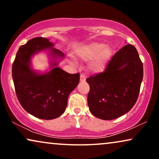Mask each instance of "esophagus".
<instances>
[{
    "mask_svg": "<svg viewBox=\"0 0 159 159\" xmlns=\"http://www.w3.org/2000/svg\"><path fill=\"white\" fill-rule=\"evenodd\" d=\"M85 76H84V75H80V82H84L85 81Z\"/></svg>",
    "mask_w": 159,
    "mask_h": 159,
    "instance_id": "obj_1",
    "label": "esophagus"
}]
</instances>
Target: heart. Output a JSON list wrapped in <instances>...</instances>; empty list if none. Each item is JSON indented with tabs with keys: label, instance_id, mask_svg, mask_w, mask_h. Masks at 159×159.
<instances>
[{
	"label": "heart",
	"instance_id": "heart-1",
	"mask_svg": "<svg viewBox=\"0 0 159 159\" xmlns=\"http://www.w3.org/2000/svg\"><path fill=\"white\" fill-rule=\"evenodd\" d=\"M75 54L80 61L87 62L88 70L92 74H98L105 70L113 55L111 45L101 43H91L82 45L75 50ZM71 62L74 59L71 58Z\"/></svg>",
	"mask_w": 159,
	"mask_h": 159
}]
</instances>
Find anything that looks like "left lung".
Instances as JSON below:
<instances>
[{
	"label": "left lung",
	"instance_id": "1",
	"mask_svg": "<svg viewBox=\"0 0 159 159\" xmlns=\"http://www.w3.org/2000/svg\"><path fill=\"white\" fill-rule=\"evenodd\" d=\"M143 66L135 48L126 45L113 56L103 73L91 76L88 103L91 114L103 120L125 114L138 98Z\"/></svg>",
	"mask_w": 159,
	"mask_h": 159
}]
</instances>
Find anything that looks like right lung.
<instances>
[{"label": "right lung", "instance_id": "1", "mask_svg": "<svg viewBox=\"0 0 159 159\" xmlns=\"http://www.w3.org/2000/svg\"><path fill=\"white\" fill-rule=\"evenodd\" d=\"M47 54L49 67L34 70L32 58ZM64 54L48 39L34 38L21 45L12 66V77L19 103L26 111L41 119H53L64 114L70 93L80 82V74L71 75L58 66Z\"/></svg>", "mask_w": 159, "mask_h": 159}]
</instances>
